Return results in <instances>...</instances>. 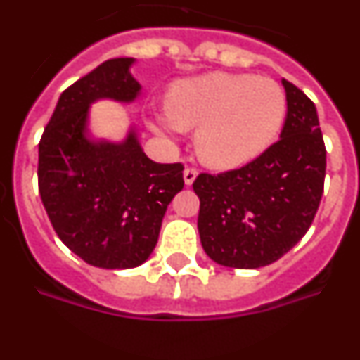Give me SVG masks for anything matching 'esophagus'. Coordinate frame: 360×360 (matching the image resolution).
I'll list each match as a JSON object with an SVG mask.
<instances>
[{"label": "esophagus", "mask_w": 360, "mask_h": 360, "mask_svg": "<svg viewBox=\"0 0 360 360\" xmlns=\"http://www.w3.org/2000/svg\"><path fill=\"white\" fill-rule=\"evenodd\" d=\"M196 176H198V171L193 169V167H186V169H184V182H186V186H193Z\"/></svg>", "instance_id": "34e87169"}]
</instances>
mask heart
<instances>
[{
    "label": "heart",
    "instance_id": "1",
    "mask_svg": "<svg viewBox=\"0 0 360 360\" xmlns=\"http://www.w3.org/2000/svg\"><path fill=\"white\" fill-rule=\"evenodd\" d=\"M285 117L287 97L276 81L216 72L174 82L167 110L155 111L149 126L164 136L198 128L200 158L214 169H236L274 144Z\"/></svg>",
    "mask_w": 360,
    "mask_h": 360
}]
</instances>
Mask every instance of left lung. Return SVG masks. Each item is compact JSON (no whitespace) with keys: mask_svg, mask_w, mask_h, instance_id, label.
<instances>
[{"mask_svg":"<svg viewBox=\"0 0 360 360\" xmlns=\"http://www.w3.org/2000/svg\"><path fill=\"white\" fill-rule=\"evenodd\" d=\"M287 117L262 157L218 176L198 174L200 241L212 262L259 269L278 262L307 234L326 173V149L316 104L281 79Z\"/></svg>","mask_w":360,"mask_h":360,"instance_id":"left-lung-1","label":"left lung"}]
</instances>
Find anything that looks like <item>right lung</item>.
<instances>
[{
	"label": "right lung",
	"mask_w": 360,
	"mask_h": 360,
	"mask_svg": "<svg viewBox=\"0 0 360 360\" xmlns=\"http://www.w3.org/2000/svg\"><path fill=\"white\" fill-rule=\"evenodd\" d=\"M135 63L110 59L66 88L39 142L37 180L46 214L63 243L98 269L142 265L184 187L182 164L148 158L135 122L120 142L91 133V104H133L141 97Z\"/></svg>",
	"instance_id": "obj_1"
}]
</instances>
